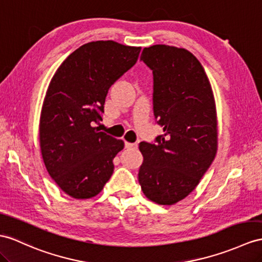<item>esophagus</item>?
<instances>
[{
    "instance_id": "1",
    "label": "esophagus",
    "mask_w": 262,
    "mask_h": 262,
    "mask_svg": "<svg viewBox=\"0 0 262 262\" xmlns=\"http://www.w3.org/2000/svg\"><path fill=\"white\" fill-rule=\"evenodd\" d=\"M125 148H127V149H137L138 144L137 143H130V142L125 141Z\"/></svg>"
}]
</instances>
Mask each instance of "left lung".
Here are the masks:
<instances>
[{
	"instance_id": "8db88e82",
	"label": "left lung",
	"mask_w": 262,
	"mask_h": 262,
	"mask_svg": "<svg viewBox=\"0 0 262 262\" xmlns=\"http://www.w3.org/2000/svg\"><path fill=\"white\" fill-rule=\"evenodd\" d=\"M140 60L152 70L153 113L163 135L141 142L139 183L144 195L170 206L200 182L216 153V114L205 69L186 49L157 44Z\"/></svg>"
}]
</instances>
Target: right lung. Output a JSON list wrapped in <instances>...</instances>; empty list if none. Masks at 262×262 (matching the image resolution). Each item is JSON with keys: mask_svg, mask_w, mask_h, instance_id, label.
<instances>
[{"mask_svg": "<svg viewBox=\"0 0 262 262\" xmlns=\"http://www.w3.org/2000/svg\"><path fill=\"white\" fill-rule=\"evenodd\" d=\"M141 48L95 41L76 49L51 80L40 118V146L51 178L75 199L101 192L124 142L93 125L110 86L138 61Z\"/></svg>", "mask_w": 262, "mask_h": 262, "instance_id": "obj_1", "label": "right lung"}]
</instances>
